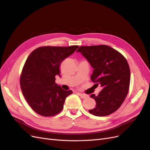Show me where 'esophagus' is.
<instances>
[{"label": "esophagus", "instance_id": "esophagus-1", "mask_svg": "<svg viewBox=\"0 0 150 150\" xmlns=\"http://www.w3.org/2000/svg\"><path fill=\"white\" fill-rule=\"evenodd\" d=\"M78 94H79V96L82 99H86V98H87V95H86V94H82V93H78Z\"/></svg>", "mask_w": 150, "mask_h": 150}]
</instances>
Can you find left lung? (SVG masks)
Instances as JSON below:
<instances>
[{
	"instance_id": "8db88e82",
	"label": "left lung",
	"mask_w": 150,
	"mask_h": 150,
	"mask_svg": "<svg viewBox=\"0 0 150 150\" xmlns=\"http://www.w3.org/2000/svg\"><path fill=\"white\" fill-rule=\"evenodd\" d=\"M76 52L94 68L92 81L103 88L98 96L91 95L96 105L89 112L98 117L112 114L120 108L128 94L130 71L127 61L118 51L106 45L81 46Z\"/></svg>"
}]
</instances>
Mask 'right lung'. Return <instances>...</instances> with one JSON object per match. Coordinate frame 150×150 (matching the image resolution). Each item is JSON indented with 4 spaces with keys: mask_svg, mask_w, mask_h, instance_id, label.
Instances as JSON below:
<instances>
[{
    "mask_svg": "<svg viewBox=\"0 0 150 150\" xmlns=\"http://www.w3.org/2000/svg\"><path fill=\"white\" fill-rule=\"evenodd\" d=\"M78 47L45 46L35 49L28 57L21 72L20 86L26 101L37 113L51 117L62 110L65 99L73 92L61 89L55 82V76H60L62 61Z\"/></svg>",
    "mask_w": 150,
    "mask_h": 150,
    "instance_id": "add662e5",
    "label": "right lung"
}]
</instances>
